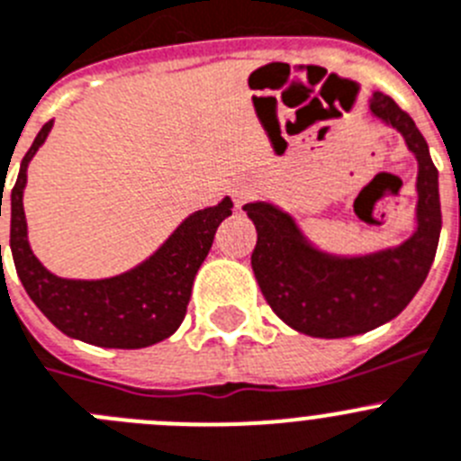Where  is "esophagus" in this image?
<instances>
[{"label":"esophagus","mask_w":461,"mask_h":461,"mask_svg":"<svg viewBox=\"0 0 461 461\" xmlns=\"http://www.w3.org/2000/svg\"><path fill=\"white\" fill-rule=\"evenodd\" d=\"M253 194H256V185H251V183H238L233 187V198L238 205H244L249 198H253Z\"/></svg>","instance_id":"1"}]
</instances>
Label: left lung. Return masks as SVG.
Wrapping results in <instances>:
<instances>
[{
    "instance_id": "1",
    "label": "left lung",
    "mask_w": 461,
    "mask_h": 461,
    "mask_svg": "<svg viewBox=\"0 0 461 461\" xmlns=\"http://www.w3.org/2000/svg\"><path fill=\"white\" fill-rule=\"evenodd\" d=\"M370 113L402 134L418 162L416 230L398 247L366 256H336L315 247L294 217L256 201L244 212L258 230L251 267L274 313L313 338H348L373 331L402 313L428 278L441 235L438 171L428 141L393 98L375 91Z\"/></svg>"
}]
</instances>
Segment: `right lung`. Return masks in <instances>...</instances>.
Masks as SVG:
<instances>
[{"instance_id": "add662e5", "label": "right lung", "mask_w": 461, "mask_h": 461, "mask_svg": "<svg viewBox=\"0 0 461 461\" xmlns=\"http://www.w3.org/2000/svg\"><path fill=\"white\" fill-rule=\"evenodd\" d=\"M52 125L54 121H50L36 134L11 192V253L20 281L41 313L66 336L113 349L159 343L183 324L194 276L212 247L219 223L233 214V201L226 196L212 208L192 212L150 258L118 276L95 281L57 276L29 247L23 205L29 162Z\"/></svg>"}]
</instances>
